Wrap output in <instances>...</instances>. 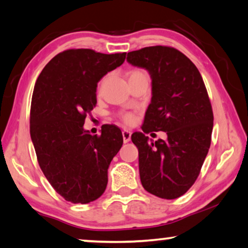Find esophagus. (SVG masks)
<instances>
[{"label":"esophagus","instance_id":"1","mask_svg":"<svg viewBox=\"0 0 248 248\" xmlns=\"http://www.w3.org/2000/svg\"><path fill=\"white\" fill-rule=\"evenodd\" d=\"M123 138H124V142L127 143L130 140H131V132L128 131V130H124L123 131Z\"/></svg>","mask_w":248,"mask_h":248}]
</instances>
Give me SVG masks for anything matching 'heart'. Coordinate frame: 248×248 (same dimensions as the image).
<instances>
[{
  "label": "heart",
  "mask_w": 248,
  "mask_h": 248,
  "mask_svg": "<svg viewBox=\"0 0 248 248\" xmlns=\"http://www.w3.org/2000/svg\"><path fill=\"white\" fill-rule=\"evenodd\" d=\"M138 77H144V78H149V74L146 71L144 70H141V69H137V70H133L130 72L129 74V78H138ZM119 119L123 121L124 124L130 125V124H133L134 121H136V115L133 114V112H121V114L118 115Z\"/></svg>",
  "instance_id": "1"
}]
</instances>
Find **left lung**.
Wrapping results in <instances>:
<instances>
[{"label": "left lung", "mask_w": 248, "mask_h": 248, "mask_svg": "<svg viewBox=\"0 0 248 248\" xmlns=\"http://www.w3.org/2000/svg\"><path fill=\"white\" fill-rule=\"evenodd\" d=\"M132 65L149 71L152 99L143 132L131 140L139 151V170L146 191L163 199L186 194L200 174L211 144L213 112L197 66L179 50L153 46L128 52ZM164 131L168 140L148 141L145 133Z\"/></svg>", "instance_id": "obj_1"}]
</instances>
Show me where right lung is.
Returning a JSON list of instances; mask_svg holds the SVG:
<instances>
[{
    "mask_svg": "<svg viewBox=\"0 0 248 248\" xmlns=\"http://www.w3.org/2000/svg\"><path fill=\"white\" fill-rule=\"evenodd\" d=\"M125 54L65 50L36 81L31 137L37 159L53 189L72 203H89L104 194L109 164L123 146L116 125H102L100 136H92L83 125L97 103V83L124 63Z\"/></svg>",
    "mask_w": 248,
    "mask_h": 248,
    "instance_id": "obj_1",
    "label": "right lung"
}]
</instances>
